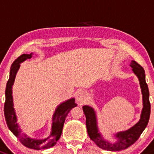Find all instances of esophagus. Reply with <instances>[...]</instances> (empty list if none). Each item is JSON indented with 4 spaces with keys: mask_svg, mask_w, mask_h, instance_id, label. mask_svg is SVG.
<instances>
[{
    "mask_svg": "<svg viewBox=\"0 0 154 154\" xmlns=\"http://www.w3.org/2000/svg\"><path fill=\"white\" fill-rule=\"evenodd\" d=\"M86 98V93L83 90H80L77 93V100L79 102H83Z\"/></svg>",
    "mask_w": 154,
    "mask_h": 154,
    "instance_id": "34e87169",
    "label": "esophagus"
}]
</instances>
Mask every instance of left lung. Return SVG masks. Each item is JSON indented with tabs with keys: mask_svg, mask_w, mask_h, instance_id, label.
Masks as SVG:
<instances>
[{
	"mask_svg": "<svg viewBox=\"0 0 154 154\" xmlns=\"http://www.w3.org/2000/svg\"><path fill=\"white\" fill-rule=\"evenodd\" d=\"M130 66L132 68V71L138 77L140 82L143 99V108L141 117L139 121L135 126L126 131L117 132L114 135L115 138H117L116 141L114 142H110L104 139L98 131L96 113L94 109L87 105L83 107V112L86 116V125L88 135L90 139L93 141L98 147L103 150L110 151L125 150L138 139L148 123L150 114V103L149 101L148 86L145 81V72L144 68L135 61H132Z\"/></svg>",
	"mask_w": 154,
	"mask_h": 154,
	"instance_id": "obj_1",
	"label": "left lung"
}]
</instances>
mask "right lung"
<instances>
[{
    "instance_id": "add662e5",
    "label": "right lung",
    "mask_w": 154,
    "mask_h": 154,
    "mask_svg": "<svg viewBox=\"0 0 154 154\" xmlns=\"http://www.w3.org/2000/svg\"><path fill=\"white\" fill-rule=\"evenodd\" d=\"M32 57V53L31 54H22L18 57L13 62L10 68V77L7 83L5 91L6 100L4 103V116L7 124L10 130L13 133V135L18 138L21 143L25 147L34 150H45L50 147H53L62 135V129L65 118L70 110L73 107L77 105L75 103L74 98H71L68 101L62 102L59 104L55 110L53 117V123H52L51 133L47 138L44 139H35L28 137L26 134L23 133L21 130L20 127L18 125L17 118H16V112L13 107V96H12V86L14 83L15 77L16 73L20 67V63L23 62L28 59Z\"/></svg>"
}]
</instances>
